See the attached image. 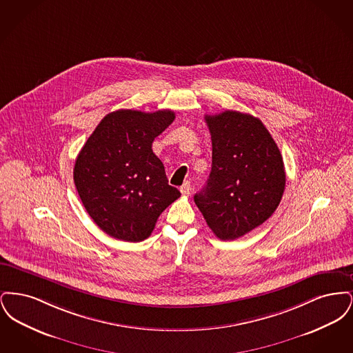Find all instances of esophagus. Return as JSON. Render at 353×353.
Wrapping results in <instances>:
<instances>
[{"instance_id":"1","label":"esophagus","mask_w":353,"mask_h":353,"mask_svg":"<svg viewBox=\"0 0 353 353\" xmlns=\"http://www.w3.org/2000/svg\"><path fill=\"white\" fill-rule=\"evenodd\" d=\"M190 189H192L190 183H189V181H186V183H184V185L180 188V192H181V194H183V196H189Z\"/></svg>"}]
</instances>
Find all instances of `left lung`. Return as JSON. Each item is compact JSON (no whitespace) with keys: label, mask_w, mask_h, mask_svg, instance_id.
I'll return each instance as SVG.
<instances>
[{"label":"left lung","mask_w":353,"mask_h":353,"mask_svg":"<svg viewBox=\"0 0 353 353\" xmlns=\"http://www.w3.org/2000/svg\"><path fill=\"white\" fill-rule=\"evenodd\" d=\"M212 170L194 202L212 232L233 241L262 225L285 192L282 154L258 118L238 111L205 115Z\"/></svg>","instance_id":"1"}]
</instances>
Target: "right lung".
Instances as JSON below:
<instances>
[{
	"label": "right lung",
	"mask_w": 353,
	"mask_h": 353,
	"mask_svg": "<svg viewBox=\"0 0 353 353\" xmlns=\"http://www.w3.org/2000/svg\"><path fill=\"white\" fill-rule=\"evenodd\" d=\"M174 112L119 110L101 119L74 167V183L87 213L104 233L140 242L181 193L168 184L152 143Z\"/></svg>",
	"instance_id": "right-lung-1"
}]
</instances>
